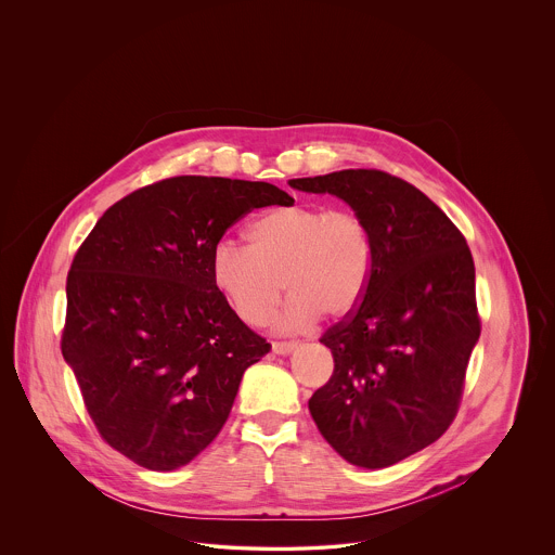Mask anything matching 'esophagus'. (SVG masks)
Masks as SVG:
<instances>
[{
    "label": "esophagus",
    "instance_id": "34e87169",
    "mask_svg": "<svg viewBox=\"0 0 555 555\" xmlns=\"http://www.w3.org/2000/svg\"><path fill=\"white\" fill-rule=\"evenodd\" d=\"M296 347H298V343H294V340H274L272 343V351L276 356H289Z\"/></svg>",
    "mask_w": 555,
    "mask_h": 555
}]
</instances>
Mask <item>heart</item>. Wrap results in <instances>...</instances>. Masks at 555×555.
Segmentation results:
<instances>
[{
  "label": "heart",
  "mask_w": 555,
  "mask_h": 555,
  "mask_svg": "<svg viewBox=\"0 0 555 555\" xmlns=\"http://www.w3.org/2000/svg\"><path fill=\"white\" fill-rule=\"evenodd\" d=\"M250 245L223 238L212 248V279L228 302L253 325L276 317L281 332H300L321 314L343 317L358 307L372 272V238L353 210L314 204L274 208L253 221Z\"/></svg>",
  "instance_id": "b5f03b06"
}]
</instances>
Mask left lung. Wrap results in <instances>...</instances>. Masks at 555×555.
<instances>
[{"label": "left lung", "mask_w": 555, "mask_h": 555, "mask_svg": "<svg viewBox=\"0 0 555 555\" xmlns=\"http://www.w3.org/2000/svg\"><path fill=\"white\" fill-rule=\"evenodd\" d=\"M289 185L345 199L369 225V287L321 336L334 372L308 411L349 464L391 466L457 415L481 334L470 248L426 193L387 172L340 170Z\"/></svg>", "instance_id": "obj_1"}]
</instances>
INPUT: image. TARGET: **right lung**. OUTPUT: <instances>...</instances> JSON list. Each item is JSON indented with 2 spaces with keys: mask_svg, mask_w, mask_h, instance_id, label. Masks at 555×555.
Wrapping results in <instances>:
<instances>
[{
  "mask_svg": "<svg viewBox=\"0 0 555 555\" xmlns=\"http://www.w3.org/2000/svg\"><path fill=\"white\" fill-rule=\"evenodd\" d=\"M292 206L270 183L175 177L113 204L67 272L63 360L100 436L149 470H175L230 417L270 343L228 305L212 248L255 208Z\"/></svg>",
  "mask_w": 555,
  "mask_h": 555,
  "instance_id": "right-lung-1",
  "label": "right lung"
}]
</instances>
